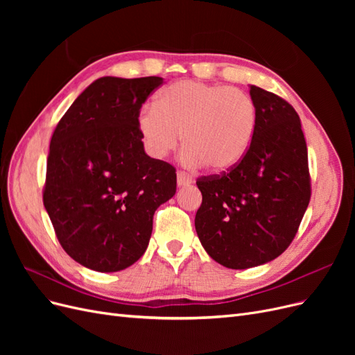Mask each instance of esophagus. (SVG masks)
Here are the masks:
<instances>
[{
	"mask_svg": "<svg viewBox=\"0 0 355 355\" xmlns=\"http://www.w3.org/2000/svg\"><path fill=\"white\" fill-rule=\"evenodd\" d=\"M192 184V178L185 171H178V187H188Z\"/></svg>",
	"mask_w": 355,
	"mask_h": 355,
	"instance_id": "esophagus-1",
	"label": "esophagus"
}]
</instances>
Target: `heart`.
Masks as SVG:
<instances>
[{
	"mask_svg": "<svg viewBox=\"0 0 355 355\" xmlns=\"http://www.w3.org/2000/svg\"><path fill=\"white\" fill-rule=\"evenodd\" d=\"M136 125L148 155L163 159L184 144L182 161L189 167L228 171L250 149L257 108L249 93L237 87L179 80L157 94L155 105L137 111Z\"/></svg>",
	"mask_w": 355,
	"mask_h": 355,
	"instance_id": "obj_1",
	"label": "heart"
}]
</instances>
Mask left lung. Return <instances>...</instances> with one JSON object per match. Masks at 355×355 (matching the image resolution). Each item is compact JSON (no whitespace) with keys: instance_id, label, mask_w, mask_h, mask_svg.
<instances>
[{"instance_id":"left-lung-1","label":"left lung","mask_w":355,"mask_h":355,"mask_svg":"<svg viewBox=\"0 0 355 355\" xmlns=\"http://www.w3.org/2000/svg\"><path fill=\"white\" fill-rule=\"evenodd\" d=\"M257 127L228 173L197 180L198 239L213 261L245 270L271 262L295 239L311 198L308 151L293 106L250 85Z\"/></svg>"}]
</instances>
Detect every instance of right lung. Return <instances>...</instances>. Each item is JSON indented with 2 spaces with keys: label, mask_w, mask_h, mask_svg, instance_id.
<instances>
[{
  "label": "right lung",
  "mask_w": 355,
  "mask_h": 355,
  "mask_svg": "<svg viewBox=\"0 0 355 355\" xmlns=\"http://www.w3.org/2000/svg\"><path fill=\"white\" fill-rule=\"evenodd\" d=\"M159 77H102L51 136L42 201L60 245L98 272L125 270L151 239L153 218L176 194V170L146 155L136 115Z\"/></svg>",
  "instance_id": "1"
}]
</instances>
